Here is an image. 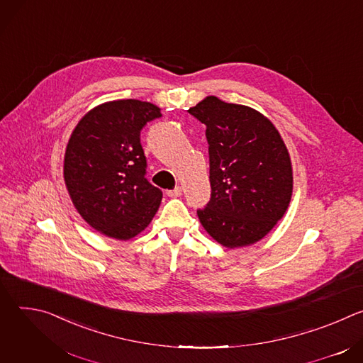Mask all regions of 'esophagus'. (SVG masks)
I'll return each instance as SVG.
<instances>
[{
  "label": "esophagus",
  "mask_w": 363,
  "mask_h": 363,
  "mask_svg": "<svg viewBox=\"0 0 363 363\" xmlns=\"http://www.w3.org/2000/svg\"><path fill=\"white\" fill-rule=\"evenodd\" d=\"M167 195L171 196V198L181 196V195H182V188H181V186H177V188H174V189H169V191H167Z\"/></svg>",
  "instance_id": "1"
}]
</instances>
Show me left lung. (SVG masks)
<instances>
[{"mask_svg":"<svg viewBox=\"0 0 363 363\" xmlns=\"http://www.w3.org/2000/svg\"><path fill=\"white\" fill-rule=\"evenodd\" d=\"M206 126L211 198L196 210L202 227L234 248L262 240L284 216L293 191L287 147L257 111L208 96L188 111Z\"/></svg>","mask_w":363,"mask_h":363,"instance_id":"left-lung-1","label":"left lung"}]
</instances>
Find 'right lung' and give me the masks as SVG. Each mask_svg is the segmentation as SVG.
Here are the masks:
<instances>
[{"mask_svg":"<svg viewBox=\"0 0 363 363\" xmlns=\"http://www.w3.org/2000/svg\"><path fill=\"white\" fill-rule=\"evenodd\" d=\"M161 116L147 101H108L86 113L70 136L65 157L70 198L87 224L111 238L138 235L160 208L162 191L145 177L140 130Z\"/></svg>","mask_w":363,"mask_h":363,"instance_id":"add662e5","label":"right lung"}]
</instances>
